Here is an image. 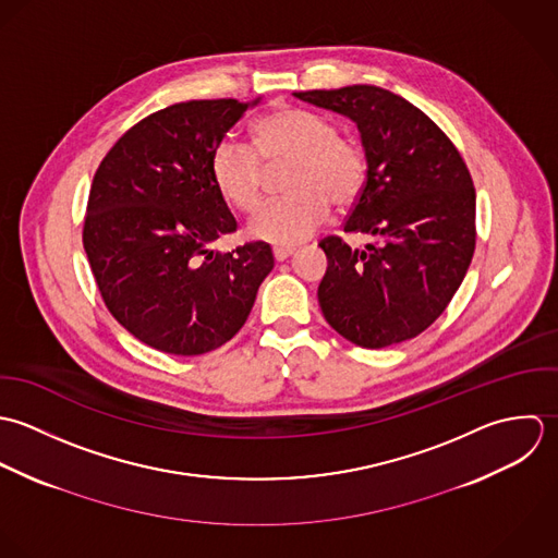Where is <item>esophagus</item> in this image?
<instances>
[{
    "label": "esophagus",
    "mask_w": 558,
    "mask_h": 558,
    "mask_svg": "<svg viewBox=\"0 0 558 558\" xmlns=\"http://www.w3.org/2000/svg\"><path fill=\"white\" fill-rule=\"evenodd\" d=\"M293 252H295L293 247H278V245H276V247H274V258H276L278 263H282V260H287Z\"/></svg>",
    "instance_id": "obj_1"
}]
</instances>
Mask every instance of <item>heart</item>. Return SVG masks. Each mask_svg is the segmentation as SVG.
<instances>
[{
	"label": "heart",
	"mask_w": 558,
	"mask_h": 558,
	"mask_svg": "<svg viewBox=\"0 0 558 558\" xmlns=\"http://www.w3.org/2000/svg\"><path fill=\"white\" fill-rule=\"evenodd\" d=\"M254 147L226 137L211 155V174L223 201L234 209L252 211L263 192L265 167L291 163L284 198L265 203L247 223L254 239L293 247L315 234L336 207L351 205L366 179L360 146L336 133L322 113L302 108H278L254 122Z\"/></svg>",
	"instance_id": "b5f03b06"
}]
</instances>
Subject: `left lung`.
Here are the masks:
<instances>
[{
  "mask_svg": "<svg viewBox=\"0 0 558 558\" xmlns=\"http://www.w3.org/2000/svg\"><path fill=\"white\" fill-rule=\"evenodd\" d=\"M355 122L364 187L342 226L375 236L364 250L328 236L319 306L338 335L381 349L427 330L459 289L474 254L476 196L445 131L403 97L377 86L295 93Z\"/></svg>",
  "mask_w": 558,
  "mask_h": 558,
  "instance_id": "8db88e82",
  "label": "left lung"
}]
</instances>
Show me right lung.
<instances>
[{"label":"right lung","mask_w":558,"mask_h":558,"mask_svg":"<svg viewBox=\"0 0 558 558\" xmlns=\"http://www.w3.org/2000/svg\"><path fill=\"white\" fill-rule=\"evenodd\" d=\"M260 99L187 101L131 126L101 161L84 247L113 319L172 355H201L245 324L274 269L263 241L211 245L236 230L211 174L223 135Z\"/></svg>","instance_id":"1"}]
</instances>
